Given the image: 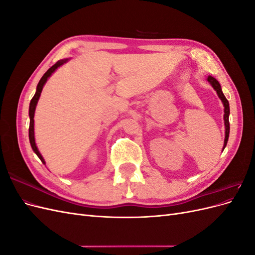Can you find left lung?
<instances>
[{
	"label": "left lung",
	"mask_w": 255,
	"mask_h": 255,
	"mask_svg": "<svg viewBox=\"0 0 255 255\" xmlns=\"http://www.w3.org/2000/svg\"><path fill=\"white\" fill-rule=\"evenodd\" d=\"M207 81L212 85V87L215 89V91L217 92V95L219 97V99L221 100V102L223 104V107H225V115H223V120H225V128H226V136H225V143H223V149L225 150L226 145L228 143V139H229V134H230V122H229V116H230V105H229V101L227 100V98L225 97L221 89V86L219 82L216 80L213 76L208 75L207 76Z\"/></svg>",
	"instance_id": "left-lung-1"
}]
</instances>
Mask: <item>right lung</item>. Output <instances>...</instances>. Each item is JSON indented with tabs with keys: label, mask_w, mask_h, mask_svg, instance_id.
Listing matches in <instances>:
<instances>
[{
	"label": "right lung",
	"mask_w": 255,
	"mask_h": 255,
	"mask_svg": "<svg viewBox=\"0 0 255 255\" xmlns=\"http://www.w3.org/2000/svg\"><path fill=\"white\" fill-rule=\"evenodd\" d=\"M69 60V58H64V59H60L58 60L57 63L55 65H53L49 70L45 72L43 74L42 78L40 79L39 83H38L37 85V88H36V92L35 95L33 97V99L30 100V103H29V111H28V115H29V128H28V137H29V142H30V145H32V149L33 151L37 154V156L40 158V160L42 161V163L45 165V161L42 157V155L40 154L39 150H38L37 145H36V142H35V132H34V116H35V111H36V106H37V103H38V100H39L40 98V95H41V91H42V88L44 86V84L47 83L48 79L50 78V76L56 71V69L59 68L60 66H63L64 64H66L67 61Z\"/></svg>",
	"instance_id": "obj_1"
}]
</instances>
